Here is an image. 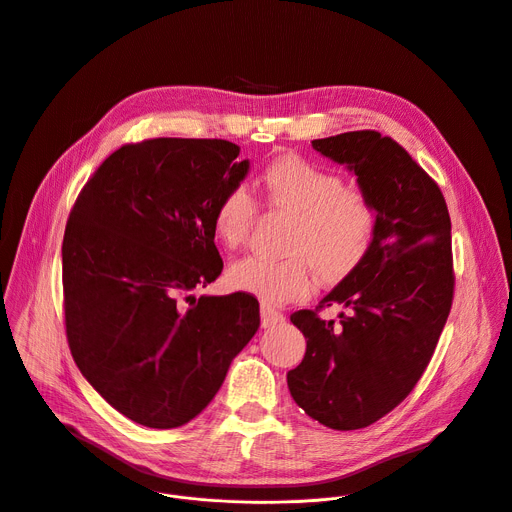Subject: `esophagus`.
Returning a JSON list of instances; mask_svg holds the SVG:
<instances>
[{
  "mask_svg": "<svg viewBox=\"0 0 512 512\" xmlns=\"http://www.w3.org/2000/svg\"><path fill=\"white\" fill-rule=\"evenodd\" d=\"M283 320H285V316L281 312H277V310H273L269 306L261 308V326L263 328H273V326L281 324Z\"/></svg>",
  "mask_w": 512,
  "mask_h": 512,
  "instance_id": "34e87169",
  "label": "esophagus"
}]
</instances>
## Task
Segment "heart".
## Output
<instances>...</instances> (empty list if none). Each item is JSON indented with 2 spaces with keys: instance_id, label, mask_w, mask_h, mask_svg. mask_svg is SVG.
Here are the masks:
<instances>
[{
  "instance_id": "b5f03b06",
  "label": "heart",
  "mask_w": 512,
  "mask_h": 512,
  "mask_svg": "<svg viewBox=\"0 0 512 512\" xmlns=\"http://www.w3.org/2000/svg\"><path fill=\"white\" fill-rule=\"evenodd\" d=\"M265 208L289 216L281 259L245 257L229 271L235 289L277 306L310 296L312 269L324 283H340L369 259L379 208L371 194L344 184L342 176L320 164L287 154L271 160L259 174ZM257 216L249 188L235 184L216 200L212 231L225 247H239Z\"/></svg>"
}]
</instances>
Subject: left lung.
Returning a JSON list of instances; mask_svg holds the SVG:
<instances>
[{
    "label": "left lung",
    "instance_id": "1",
    "mask_svg": "<svg viewBox=\"0 0 512 512\" xmlns=\"http://www.w3.org/2000/svg\"><path fill=\"white\" fill-rule=\"evenodd\" d=\"M312 145L379 208L369 259L316 310L291 314L306 354L287 373L289 393L318 423L348 431L393 411L427 369L454 300L452 223L440 186L395 139L362 129ZM334 303L347 308L341 322L322 321Z\"/></svg>",
    "mask_w": 512,
    "mask_h": 512
}]
</instances>
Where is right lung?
<instances>
[{"instance_id": "1", "label": "right lung", "mask_w": 512, "mask_h": 512, "mask_svg": "<svg viewBox=\"0 0 512 512\" xmlns=\"http://www.w3.org/2000/svg\"><path fill=\"white\" fill-rule=\"evenodd\" d=\"M225 139L125 143L89 178L62 241L64 324L83 377L131 421L172 429L221 389L259 328L251 294L200 296L223 271L212 210L249 160Z\"/></svg>"}]
</instances>
